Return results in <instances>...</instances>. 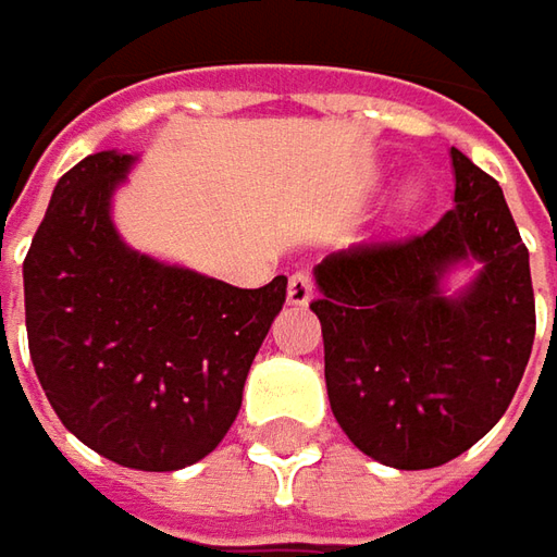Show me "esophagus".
<instances>
[{
	"label": "esophagus",
	"mask_w": 557,
	"mask_h": 557,
	"mask_svg": "<svg viewBox=\"0 0 557 557\" xmlns=\"http://www.w3.org/2000/svg\"><path fill=\"white\" fill-rule=\"evenodd\" d=\"M312 300L310 272H294L288 278V304L290 307H307Z\"/></svg>",
	"instance_id": "esophagus-1"
}]
</instances>
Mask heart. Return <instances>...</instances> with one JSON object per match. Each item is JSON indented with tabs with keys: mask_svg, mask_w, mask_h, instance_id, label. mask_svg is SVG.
<instances>
[{
	"mask_svg": "<svg viewBox=\"0 0 557 557\" xmlns=\"http://www.w3.org/2000/svg\"><path fill=\"white\" fill-rule=\"evenodd\" d=\"M418 203V188L412 183H406L399 191H396V198H394V213H406V210H412Z\"/></svg>",
	"mask_w": 557,
	"mask_h": 557,
	"instance_id": "obj_1",
	"label": "heart"
}]
</instances>
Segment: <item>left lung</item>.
Returning a JSON list of instances; mask_svg holds the SVG:
<instances>
[{
  "mask_svg": "<svg viewBox=\"0 0 557 557\" xmlns=\"http://www.w3.org/2000/svg\"><path fill=\"white\" fill-rule=\"evenodd\" d=\"M456 207L406 245L354 247L312 269L329 403L359 453L437 468L505 416L536 334L530 253L493 176L449 148ZM474 268L459 292L448 275Z\"/></svg>",
  "mask_w": 557,
  "mask_h": 557,
  "instance_id": "1",
  "label": "left lung"
}]
</instances>
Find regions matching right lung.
Returning <instances> with one entry per match:
<instances>
[{
  "label": "right lung",
  "instance_id": "obj_1",
  "mask_svg": "<svg viewBox=\"0 0 557 557\" xmlns=\"http://www.w3.org/2000/svg\"><path fill=\"white\" fill-rule=\"evenodd\" d=\"M136 161L98 151L58 180L24 260L27 341L76 440L123 468L180 471L232 428L288 278L235 288L126 245L111 207Z\"/></svg>",
  "mask_w": 557,
  "mask_h": 557
}]
</instances>
